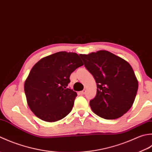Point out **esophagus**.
Wrapping results in <instances>:
<instances>
[{"label": "esophagus", "mask_w": 152, "mask_h": 152, "mask_svg": "<svg viewBox=\"0 0 152 152\" xmlns=\"http://www.w3.org/2000/svg\"><path fill=\"white\" fill-rule=\"evenodd\" d=\"M80 94H85V93H86V90H83V91H80Z\"/></svg>", "instance_id": "1"}]
</instances>
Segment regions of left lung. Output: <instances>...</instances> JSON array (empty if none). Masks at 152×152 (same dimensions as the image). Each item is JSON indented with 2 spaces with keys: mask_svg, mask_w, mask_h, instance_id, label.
I'll return each instance as SVG.
<instances>
[{
  "mask_svg": "<svg viewBox=\"0 0 152 152\" xmlns=\"http://www.w3.org/2000/svg\"><path fill=\"white\" fill-rule=\"evenodd\" d=\"M97 83V92L90 101L92 111L106 119H115L131 109L138 83L131 65L109 51L79 54Z\"/></svg>",
  "mask_w": 152,
  "mask_h": 152,
  "instance_id": "8db88e82",
  "label": "left lung"
}]
</instances>
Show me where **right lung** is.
<instances>
[{
	"instance_id": "add662e5",
	"label": "right lung",
	"mask_w": 152,
	"mask_h": 152,
	"mask_svg": "<svg viewBox=\"0 0 152 152\" xmlns=\"http://www.w3.org/2000/svg\"><path fill=\"white\" fill-rule=\"evenodd\" d=\"M83 65L78 54L67 52L48 56L35 64L25 81L24 91L37 117L55 122L71 112L77 94L67 86L71 74Z\"/></svg>"
}]
</instances>
